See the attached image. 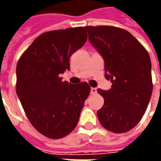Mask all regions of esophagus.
I'll return each instance as SVG.
<instances>
[{
    "instance_id": "esophagus-1",
    "label": "esophagus",
    "mask_w": 161,
    "mask_h": 161,
    "mask_svg": "<svg viewBox=\"0 0 161 161\" xmlns=\"http://www.w3.org/2000/svg\"><path fill=\"white\" fill-rule=\"evenodd\" d=\"M97 89H96V88H91V95L97 94Z\"/></svg>"
}]
</instances>
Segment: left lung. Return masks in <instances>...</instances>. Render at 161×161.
Segmentation results:
<instances>
[{
    "label": "left lung",
    "mask_w": 161,
    "mask_h": 161,
    "mask_svg": "<svg viewBox=\"0 0 161 161\" xmlns=\"http://www.w3.org/2000/svg\"><path fill=\"white\" fill-rule=\"evenodd\" d=\"M89 40L104 59L110 90L97 92L104 104L97 111L102 126L125 133L142 118L153 91L151 60L147 51L131 33L111 26H85Z\"/></svg>",
    "instance_id": "8db88e82"
}]
</instances>
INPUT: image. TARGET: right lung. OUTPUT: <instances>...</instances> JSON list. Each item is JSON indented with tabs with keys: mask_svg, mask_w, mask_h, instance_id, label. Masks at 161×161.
Here are the masks:
<instances>
[{
	"mask_svg": "<svg viewBox=\"0 0 161 161\" xmlns=\"http://www.w3.org/2000/svg\"><path fill=\"white\" fill-rule=\"evenodd\" d=\"M86 40L82 26L46 32L17 63V96L30 122L48 138H63L76 128L90 95L86 82L69 84L59 77L70 70V57Z\"/></svg>",
	"mask_w": 161,
	"mask_h": 161,
	"instance_id": "right-lung-1",
	"label": "right lung"
}]
</instances>
